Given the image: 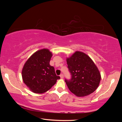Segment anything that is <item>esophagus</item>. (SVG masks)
I'll return each instance as SVG.
<instances>
[{
  "mask_svg": "<svg viewBox=\"0 0 122 122\" xmlns=\"http://www.w3.org/2000/svg\"><path fill=\"white\" fill-rule=\"evenodd\" d=\"M60 76L61 79H63L64 77V76H63V74H61Z\"/></svg>",
  "mask_w": 122,
  "mask_h": 122,
  "instance_id": "esophagus-1",
  "label": "esophagus"
}]
</instances>
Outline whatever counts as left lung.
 <instances>
[{
	"label": "left lung",
	"mask_w": 122,
	"mask_h": 122,
	"mask_svg": "<svg viewBox=\"0 0 122 122\" xmlns=\"http://www.w3.org/2000/svg\"><path fill=\"white\" fill-rule=\"evenodd\" d=\"M66 60L72 76L70 80L65 81L69 90L79 97L94 92L100 84L101 76L91 58L83 52L76 51Z\"/></svg>",
	"instance_id": "1"
}]
</instances>
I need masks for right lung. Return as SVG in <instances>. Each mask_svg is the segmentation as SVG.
I'll return each mask as SVG.
<instances>
[{
	"instance_id": "add662e5",
	"label": "right lung",
	"mask_w": 122,
	"mask_h": 122,
	"mask_svg": "<svg viewBox=\"0 0 122 122\" xmlns=\"http://www.w3.org/2000/svg\"><path fill=\"white\" fill-rule=\"evenodd\" d=\"M52 53L48 49H40L33 53L25 62L22 70V78L31 91L41 94L50 90L56 83L53 66L50 65Z\"/></svg>"
}]
</instances>
